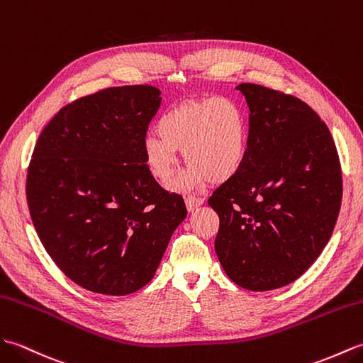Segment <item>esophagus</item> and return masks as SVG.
<instances>
[{
	"label": "esophagus",
	"mask_w": 363,
	"mask_h": 363,
	"mask_svg": "<svg viewBox=\"0 0 363 363\" xmlns=\"http://www.w3.org/2000/svg\"><path fill=\"white\" fill-rule=\"evenodd\" d=\"M184 202H186L188 211L192 213V211H196V209H197L200 205L205 203V199H203V197H196V196H188L186 199H184Z\"/></svg>",
	"instance_id": "34e87169"
}]
</instances>
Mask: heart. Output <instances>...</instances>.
Here are the masks:
<instances>
[{"instance_id":"obj_1","label":"heart","mask_w":363,"mask_h":363,"mask_svg":"<svg viewBox=\"0 0 363 363\" xmlns=\"http://www.w3.org/2000/svg\"><path fill=\"white\" fill-rule=\"evenodd\" d=\"M248 140V119L236 101L205 98L166 110L157 123V133L144 136L143 157L149 174L166 184L175 174L180 150L189 167L171 188L186 191L208 180H231L244 166Z\"/></svg>"}]
</instances>
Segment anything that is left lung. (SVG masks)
<instances>
[{"label": "left lung", "instance_id": "obj_1", "mask_svg": "<svg viewBox=\"0 0 363 363\" xmlns=\"http://www.w3.org/2000/svg\"><path fill=\"white\" fill-rule=\"evenodd\" d=\"M250 108L240 171L209 197L219 216L214 248L233 283L253 292L294 283L333 235L342 169L328 125L308 104L240 84Z\"/></svg>", "mask_w": 363, "mask_h": 363}]
</instances>
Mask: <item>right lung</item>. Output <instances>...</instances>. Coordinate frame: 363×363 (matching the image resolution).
Wrapping results in <instances>:
<instances>
[{"label": "right lung", "instance_id": "obj_1", "mask_svg": "<svg viewBox=\"0 0 363 363\" xmlns=\"http://www.w3.org/2000/svg\"><path fill=\"white\" fill-rule=\"evenodd\" d=\"M160 94L125 85L84 96L60 108L32 154L26 196L37 235L55 265L94 294L146 286L188 214L144 163Z\"/></svg>", "mask_w": 363, "mask_h": 363}]
</instances>
